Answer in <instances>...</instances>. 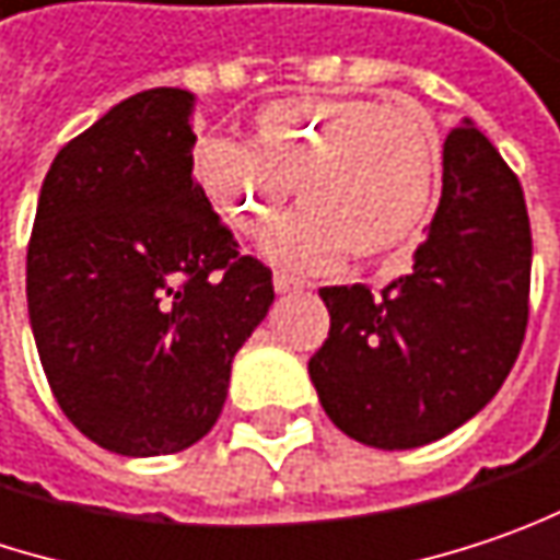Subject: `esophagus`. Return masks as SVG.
<instances>
[{
  "mask_svg": "<svg viewBox=\"0 0 560 560\" xmlns=\"http://www.w3.org/2000/svg\"><path fill=\"white\" fill-rule=\"evenodd\" d=\"M305 283H302L300 277H290V273H273V290L280 293V296H287V293H296L302 290Z\"/></svg>",
  "mask_w": 560,
  "mask_h": 560,
  "instance_id": "1",
  "label": "esophagus"
}]
</instances>
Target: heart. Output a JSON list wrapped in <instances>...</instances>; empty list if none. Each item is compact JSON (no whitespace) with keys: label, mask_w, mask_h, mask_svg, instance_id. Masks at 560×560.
<instances>
[{"label":"heart","mask_w":560,"mask_h":560,"mask_svg":"<svg viewBox=\"0 0 560 560\" xmlns=\"http://www.w3.org/2000/svg\"><path fill=\"white\" fill-rule=\"evenodd\" d=\"M203 200L235 232L260 235L290 197L302 207L264 238L293 270H331L347 255L395 260L433 217L440 149L415 110L370 98H283L260 107L252 145L203 137L190 159Z\"/></svg>","instance_id":"1"}]
</instances>
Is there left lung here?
<instances>
[{
    "label": "left lung",
    "instance_id": "1",
    "mask_svg": "<svg viewBox=\"0 0 560 560\" xmlns=\"http://www.w3.org/2000/svg\"><path fill=\"white\" fill-rule=\"evenodd\" d=\"M533 235L516 175L465 117L415 267L373 296L328 287L308 380L325 415L373 450H415L471 420L510 376L529 318Z\"/></svg>",
    "mask_w": 560,
    "mask_h": 560
}]
</instances>
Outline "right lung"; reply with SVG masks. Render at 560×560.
<instances>
[{
  "label": "right lung",
  "mask_w": 560,
  "mask_h": 560,
  "mask_svg": "<svg viewBox=\"0 0 560 560\" xmlns=\"http://www.w3.org/2000/svg\"><path fill=\"white\" fill-rule=\"evenodd\" d=\"M194 92L149 89L66 142L27 245L31 331L62 415L130 459L213 430L273 302L270 270L194 184Z\"/></svg>",
  "instance_id": "1"
}]
</instances>
